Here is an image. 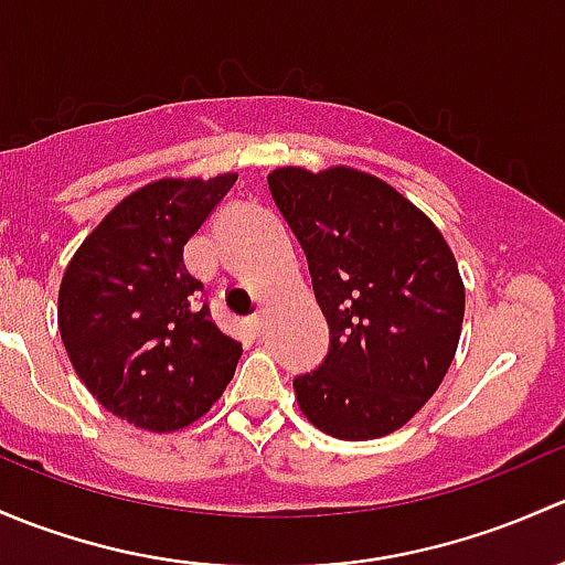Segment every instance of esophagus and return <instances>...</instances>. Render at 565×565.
I'll list each match as a JSON object with an SVG mask.
<instances>
[{"label":"esophagus","instance_id":"34e87169","mask_svg":"<svg viewBox=\"0 0 565 565\" xmlns=\"http://www.w3.org/2000/svg\"><path fill=\"white\" fill-rule=\"evenodd\" d=\"M264 316H260V312H258V316H249L247 318V329H249V334H253V337H260V334H264Z\"/></svg>","mask_w":565,"mask_h":565}]
</instances>
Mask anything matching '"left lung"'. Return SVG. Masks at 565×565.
Masks as SVG:
<instances>
[{
    "label": "left lung",
    "mask_w": 565,
    "mask_h": 565,
    "mask_svg": "<svg viewBox=\"0 0 565 565\" xmlns=\"http://www.w3.org/2000/svg\"><path fill=\"white\" fill-rule=\"evenodd\" d=\"M269 190L329 323L321 367L294 377L299 408L331 438H383L451 367L465 316L455 253L422 209L356 168H277Z\"/></svg>",
    "instance_id": "8db88e82"
}]
</instances>
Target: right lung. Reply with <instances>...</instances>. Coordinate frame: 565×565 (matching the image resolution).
<instances>
[{
  "label": "right lung",
  "mask_w": 565,
  "mask_h": 565,
  "mask_svg": "<svg viewBox=\"0 0 565 565\" xmlns=\"http://www.w3.org/2000/svg\"><path fill=\"white\" fill-rule=\"evenodd\" d=\"M236 173L160 179L127 195L86 236L60 285V331L75 372L114 416L173 433L212 408L242 342L212 323L184 244Z\"/></svg>",
  "instance_id": "obj_1"
}]
</instances>
